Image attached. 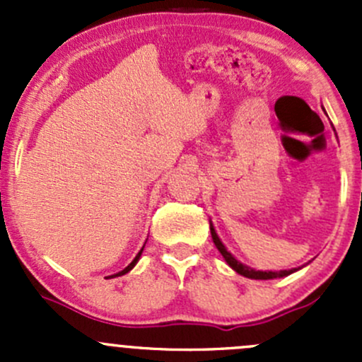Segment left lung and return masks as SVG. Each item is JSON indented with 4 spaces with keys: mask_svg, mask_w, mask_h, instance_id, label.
Instances as JSON below:
<instances>
[{
    "mask_svg": "<svg viewBox=\"0 0 362 362\" xmlns=\"http://www.w3.org/2000/svg\"><path fill=\"white\" fill-rule=\"evenodd\" d=\"M210 233H211V240H214L215 247H217L218 252L222 254V257L226 259V262H228L229 266H231L233 269H235L236 273H240V275L247 276V279H255V280H272V279H280V276H287L291 275V273H294L296 269H282V272H255V269H250L249 266H243L242 262L236 261L235 257H233L231 254H229L228 250H226V247L222 245V242L218 240L217 233H215L214 226L210 224Z\"/></svg>",
    "mask_w": 362,
    "mask_h": 362,
    "instance_id": "8db88e82",
    "label": "left lung"
}]
</instances>
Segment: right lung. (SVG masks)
I'll list each match as a JSON object with an SVG mask.
<instances>
[{"label": "right lung", "mask_w": 362, "mask_h": 362, "mask_svg": "<svg viewBox=\"0 0 362 362\" xmlns=\"http://www.w3.org/2000/svg\"><path fill=\"white\" fill-rule=\"evenodd\" d=\"M141 252H144V249H141L140 252H138V255H136V257H134V259H133V261H131V264H129V266H127V268H124V269H122V272L115 273V275H112V276H120V275H124V273H127V272H129V269H133V266H134V264H136V262H138V259H140Z\"/></svg>", "instance_id": "1"}]
</instances>
